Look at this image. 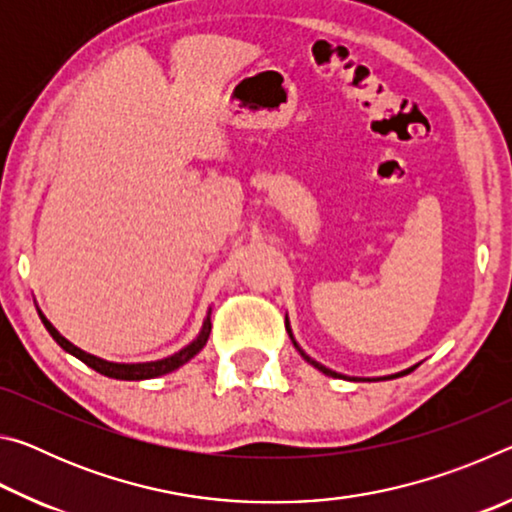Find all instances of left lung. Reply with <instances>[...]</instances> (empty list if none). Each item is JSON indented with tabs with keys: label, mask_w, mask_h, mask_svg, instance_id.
I'll use <instances>...</instances> for the list:
<instances>
[{
	"label": "left lung",
	"mask_w": 512,
	"mask_h": 512,
	"mask_svg": "<svg viewBox=\"0 0 512 512\" xmlns=\"http://www.w3.org/2000/svg\"><path fill=\"white\" fill-rule=\"evenodd\" d=\"M287 332H289V336H291V341H293V345H296V348H298V352L302 354V357H305V361H309V363H311V366H314V368H318L320 372H325V375H329V377H343V375H339V372H334V370H329V368H325V366H320V363H316L314 359H311V357H307V354L300 350V345L296 343V339H293V334H291V329H289V325H287ZM411 370H413V368H409V370H404V372H397V375H406V372H411ZM397 375H391V377H384V379H393V377H397ZM354 379H357V377H352V381H354Z\"/></svg>",
	"instance_id": "left-lung-1"
}]
</instances>
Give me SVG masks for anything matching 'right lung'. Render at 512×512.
Segmentation results:
<instances>
[{
  "mask_svg": "<svg viewBox=\"0 0 512 512\" xmlns=\"http://www.w3.org/2000/svg\"><path fill=\"white\" fill-rule=\"evenodd\" d=\"M42 323H45L47 332L54 336V341L63 348L65 352L74 354L76 359H81L85 366H90L92 370L101 372V375L106 377H112V379H124V381H140V379H153V377H160V375H167V372H173L178 370L180 366H185V363L189 359H194L198 352H201L205 348L207 339H210V332H212V323H210V311H207V316L203 320V329L201 334L196 336V339L187 345V348H183L176 354H171V357L167 359H160V361H146V363H112V361H106V359H99L94 357V354H88L83 352L81 348H76L74 343H69L65 336L58 334V329L49 323V320L42 316V311H38Z\"/></svg>",
  "mask_w": 512,
  "mask_h": 512,
  "instance_id": "add662e5",
  "label": "right lung"
}]
</instances>
